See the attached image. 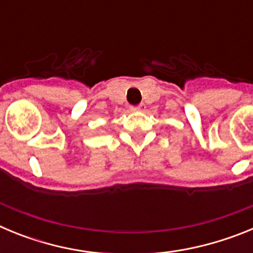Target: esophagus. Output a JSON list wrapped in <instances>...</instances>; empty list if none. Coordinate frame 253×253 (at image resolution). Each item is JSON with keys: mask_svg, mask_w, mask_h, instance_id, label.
<instances>
[{"mask_svg": "<svg viewBox=\"0 0 253 253\" xmlns=\"http://www.w3.org/2000/svg\"><path fill=\"white\" fill-rule=\"evenodd\" d=\"M144 109H146V105H144V104H140L139 106L133 107V109H131V111H143V110H144Z\"/></svg>", "mask_w": 253, "mask_h": 253, "instance_id": "obj_1", "label": "esophagus"}]
</instances>
